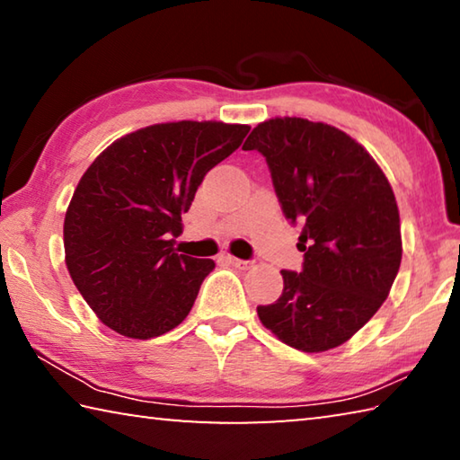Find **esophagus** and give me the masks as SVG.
I'll return each instance as SVG.
<instances>
[{"label": "esophagus", "instance_id": "esophagus-1", "mask_svg": "<svg viewBox=\"0 0 460 460\" xmlns=\"http://www.w3.org/2000/svg\"><path fill=\"white\" fill-rule=\"evenodd\" d=\"M227 260L231 266H235V268H239V270H247V268H252V261H247V260H239V258H233V255H227Z\"/></svg>", "mask_w": 460, "mask_h": 460}]
</instances>
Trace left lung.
<instances>
[{
  "label": "left lung",
  "mask_w": 460,
  "mask_h": 460,
  "mask_svg": "<svg viewBox=\"0 0 460 460\" xmlns=\"http://www.w3.org/2000/svg\"><path fill=\"white\" fill-rule=\"evenodd\" d=\"M243 150L268 162L286 219L302 225L300 271L282 270V296L258 306L261 324L298 351L342 345L387 298L402 261L394 190L361 144L326 123L276 118Z\"/></svg>",
  "instance_id": "obj_1"
}]
</instances>
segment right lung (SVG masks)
Returning <instances> with one entry per match:
<instances>
[{"instance_id": "add662e5", "label": "right lung", "mask_w": 460, "mask_h": 460, "mask_svg": "<svg viewBox=\"0 0 460 460\" xmlns=\"http://www.w3.org/2000/svg\"><path fill=\"white\" fill-rule=\"evenodd\" d=\"M249 126L155 123L113 142L76 184L65 217L66 268L99 321L129 339L160 337L189 316L213 260L174 249L182 213Z\"/></svg>"}]
</instances>
